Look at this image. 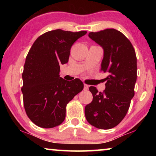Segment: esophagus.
<instances>
[{
	"instance_id": "34e87169",
	"label": "esophagus",
	"mask_w": 156,
	"mask_h": 156,
	"mask_svg": "<svg viewBox=\"0 0 156 156\" xmlns=\"http://www.w3.org/2000/svg\"><path fill=\"white\" fill-rule=\"evenodd\" d=\"M88 89H89V85L84 84V90H87Z\"/></svg>"
}]
</instances>
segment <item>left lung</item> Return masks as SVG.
<instances>
[{"mask_svg":"<svg viewBox=\"0 0 156 156\" xmlns=\"http://www.w3.org/2000/svg\"><path fill=\"white\" fill-rule=\"evenodd\" d=\"M89 37L103 48L101 71L108 76L103 92L89 87L93 100L85 106V116L93 126L110 129L123 120L129 108L137 79V59L131 42L117 30L91 32Z\"/></svg>","mask_w":156,"mask_h":156,"instance_id":"8db88e82","label":"left lung"}]
</instances>
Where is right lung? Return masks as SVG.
<instances>
[{
  "mask_svg": "<svg viewBox=\"0 0 156 156\" xmlns=\"http://www.w3.org/2000/svg\"><path fill=\"white\" fill-rule=\"evenodd\" d=\"M86 31L72 33L57 29L40 35L26 57L22 74L23 104L28 118L44 129L65 121L66 106L84 88L80 79L67 81L59 76V65L69 60L74 42Z\"/></svg>",
  "mask_w": 156,
  "mask_h": 156,
  "instance_id": "right-lung-1",
  "label": "right lung"
}]
</instances>
